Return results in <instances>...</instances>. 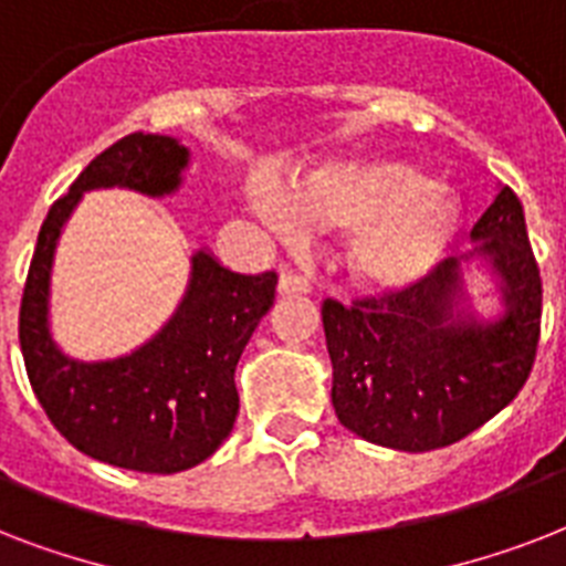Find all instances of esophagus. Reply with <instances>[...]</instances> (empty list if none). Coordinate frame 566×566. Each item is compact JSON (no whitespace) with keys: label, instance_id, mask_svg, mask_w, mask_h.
<instances>
[{"label":"esophagus","instance_id":"esophagus-1","mask_svg":"<svg viewBox=\"0 0 566 566\" xmlns=\"http://www.w3.org/2000/svg\"><path fill=\"white\" fill-rule=\"evenodd\" d=\"M279 291L282 293H308L311 275L296 273V270H284V273L279 275Z\"/></svg>","mask_w":566,"mask_h":566}]
</instances>
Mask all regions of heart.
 Wrapping results in <instances>:
<instances>
[{"instance_id":"heart-1","label":"heart","mask_w":566,"mask_h":566,"mask_svg":"<svg viewBox=\"0 0 566 566\" xmlns=\"http://www.w3.org/2000/svg\"><path fill=\"white\" fill-rule=\"evenodd\" d=\"M258 213L275 231L300 222L317 229L353 231L346 264L373 291H402L431 273L447 255L458 229V202L447 188L422 181L399 161L328 164L279 196L261 193Z\"/></svg>"}]
</instances>
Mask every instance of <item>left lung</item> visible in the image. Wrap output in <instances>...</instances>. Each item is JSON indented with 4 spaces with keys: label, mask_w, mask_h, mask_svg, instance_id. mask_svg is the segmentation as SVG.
I'll use <instances>...</instances> for the list:
<instances>
[{
    "label": "left lung",
    "mask_w": 566,
    "mask_h": 566,
    "mask_svg": "<svg viewBox=\"0 0 566 566\" xmlns=\"http://www.w3.org/2000/svg\"><path fill=\"white\" fill-rule=\"evenodd\" d=\"M475 255L502 279L496 323L461 317L458 261L420 282L349 305L323 302L332 405L358 438L402 452H429L467 438L523 390L541 340L544 284L528 243L526 213L505 185L473 226Z\"/></svg>",
    "instance_id": "obj_1"
}]
</instances>
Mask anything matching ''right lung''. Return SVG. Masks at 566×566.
<instances>
[{"mask_svg":"<svg viewBox=\"0 0 566 566\" xmlns=\"http://www.w3.org/2000/svg\"><path fill=\"white\" fill-rule=\"evenodd\" d=\"M188 149L164 135L119 137L49 208L20 305V346L31 390L78 452L137 473H181L229 438L240 396L234 367L275 300L279 275L231 273L196 252L190 287L172 319L137 353L82 364L49 337V273L57 234L84 190L128 188L164 196L179 188Z\"/></svg>","mask_w":566,"mask_h":566,"instance_id":"1","label":"right lung"}]
</instances>
